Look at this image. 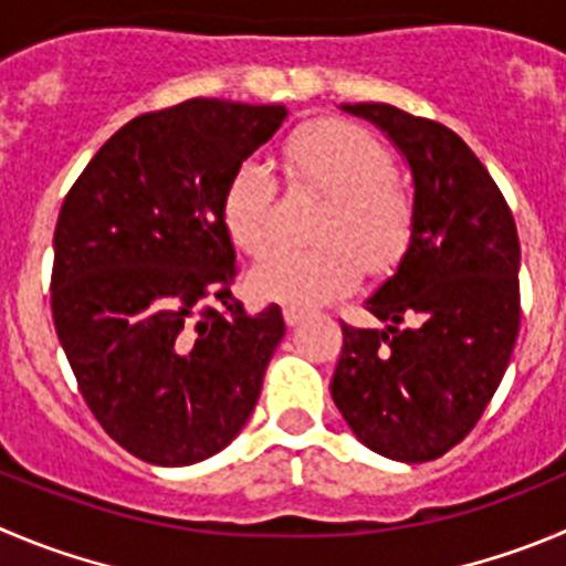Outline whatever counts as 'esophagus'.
Returning <instances> with one entry per match:
<instances>
[{"label": "esophagus", "instance_id": "esophagus-1", "mask_svg": "<svg viewBox=\"0 0 566 566\" xmlns=\"http://www.w3.org/2000/svg\"><path fill=\"white\" fill-rule=\"evenodd\" d=\"M304 318H307V313H304L301 307H293V304L284 307V321H287V326H298Z\"/></svg>", "mask_w": 566, "mask_h": 566}]
</instances>
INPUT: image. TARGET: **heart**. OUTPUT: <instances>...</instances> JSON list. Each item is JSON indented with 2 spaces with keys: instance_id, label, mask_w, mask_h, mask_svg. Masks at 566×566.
Masks as SVG:
<instances>
[{
  "instance_id": "heart-1",
  "label": "heart",
  "mask_w": 566,
  "mask_h": 566,
  "mask_svg": "<svg viewBox=\"0 0 566 566\" xmlns=\"http://www.w3.org/2000/svg\"><path fill=\"white\" fill-rule=\"evenodd\" d=\"M290 189L326 195L304 251L271 253L253 268L251 287L262 298L293 307H321L348 293L363 265L385 273L413 240L416 209L408 189L394 178V158L366 128L346 119H318L295 128L282 145ZM223 223L231 240L251 256L271 251L279 237V181L271 164L248 158L223 189Z\"/></svg>"
}]
</instances>
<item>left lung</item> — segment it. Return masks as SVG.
<instances>
[{"instance_id": "8db88e82", "label": "left lung", "mask_w": 566, "mask_h": 566, "mask_svg": "<svg viewBox=\"0 0 566 566\" xmlns=\"http://www.w3.org/2000/svg\"><path fill=\"white\" fill-rule=\"evenodd\" d=\"M405 153L416 226L394 279L343 326L332 399L368 450L405 463L461 443L503 382L520 335V237L503 192L447 125L388 103L343 105Z\"/></svg>"}]
</instances>
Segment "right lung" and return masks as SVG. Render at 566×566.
<instances>
[{
  "instance_id": "1",
  "label": "right lung",
  "mask_w": 566,
  "mask_h": 566,
  "mask_svg": "<svg viewBox=\"0 0 566 566\" xmlns=\"http://www.w3.org/2000/svg\"><path fill=\"white\" fill-rule=\"evenodd\" d=\"M284 105L195 97L116 130L66 192L50 304L77 390L123 450L189 467L242 430L284 335L248 315L223 223L231 172Z\"/></svg>"
}]
</instances>
